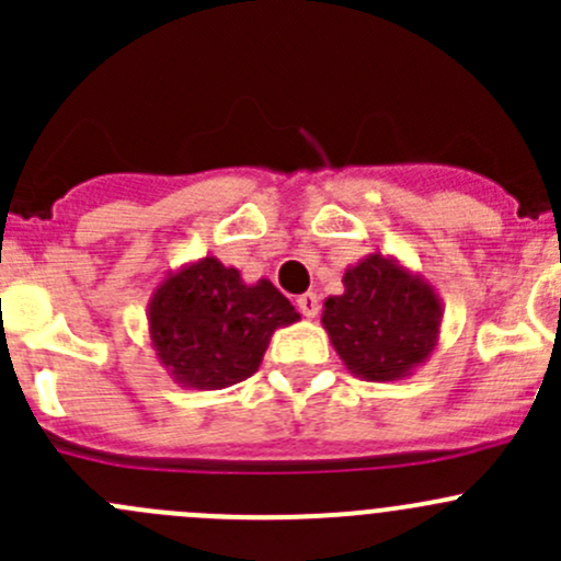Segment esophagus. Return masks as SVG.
<instances>
[{
	"mask_svg": "<svg viewBox=\"0 0 561 561\" xmlns=\"http://www.w3.org/2000/svg\"><path fill=\"white\" fill-rule=\"evenodd\" d=\"M296 307L301 309L304 317H317V312H320V298L314 293H304V296H298Z\"/></svg>",
	"mask_w": 561,
	"mask_h": 561,
	"instance_id": "1",
	"label": "esophagus"
}]
</instances>
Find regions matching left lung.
<instances>
[{
  "label": "left lung",
  "instance_id": "obj_1",
  "mask_svg": "<svg viewBox=\"0 0 561 561\" xmlns=\"http://www.w3.org/2000/svg\"><path fill=\"white\" fill-rule=\"evenodd\" d=\"M344 293L322 301V328L350 375L393 382L415 375L439 344L443 298L421 271L371 252L342 276Z\"/></svg>",
  "mask_w": 561,
  "mask_h": 561
}]
</instances>
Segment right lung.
<instances>
[{"mask_svg": "<svg viewBox=\"0 0 561 561\" xmlns=\"http://www.w3.org/2000/svg\"><path fill=\"white\" fill-rule=\"evenodd\" d=\"M149 344L181 388L222 390L260 369L276 328L301 320L268 279H241V271L214 254L168 271L146 309Z\"/></svg>", "mask_w": 561, "mask_h": 561, "instance_id": "obj_1", "label": "right lung"}]
</instances>
